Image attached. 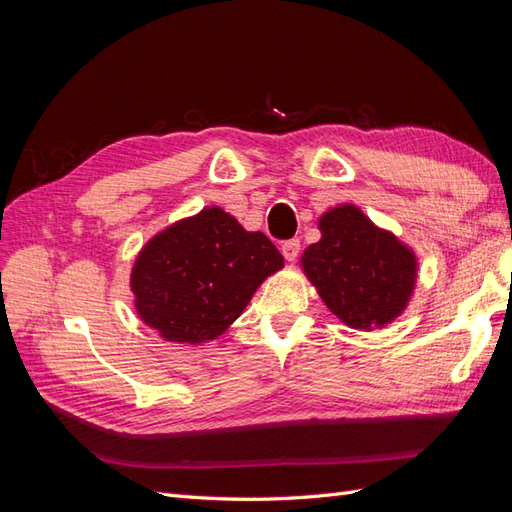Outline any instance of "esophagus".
<instances>
[{
  "label": "esophagus",
  "mask_w": 512,
  "mask_h": 512,
  "mask_svg": "<svg viewBox=\"0 0 512 512\" xmlns=\"http://www.w3.org/2000/svg\"><path fill=\"white\" fill-rule=\"evenodd\" d=\"M299 252H301V243H299V239H288V241H284L282 243V254H284V258L286 260H297V256H299Z\"/></svg>",
  "instance_id": "1"
}]
</instances>
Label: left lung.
Segmentation results:
<instances>
[{
    "label": "left lung",
    "instance_id": "1",
    "mask_svg": "<svg viewBox=\"0 0 512 512\" xmlns=\"http://www.w3.org/2000/svg\"><path fill=\"white\" fill-rule=\"evenodd\" d=\"M322 239L303 252V271L335 316L356 329L401 314L414 288L416 260L393 235L350 205L320 220Z\"/></svg>",
    "mask_w": 512,
    "mask_h": 512
}]
</instances>
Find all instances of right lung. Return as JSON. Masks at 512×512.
<instances>
[{
  "instance_id": "obj_1",
  "label": "right lung",
  "mask_w": 512,
  "mask_h": 512,
  "mask_svg": "<svg viewBox=\"0 0 512 512\" xmlns=\"http://www.w3.org/2000/svg\"><path fill=\"white\" fill-rule=\"evenodd\" d=\"M282 265L267 235L211 207L147 243L132 271L136 309L170 342H205L226 331Z\"/></svg>"
}]
</instances>
